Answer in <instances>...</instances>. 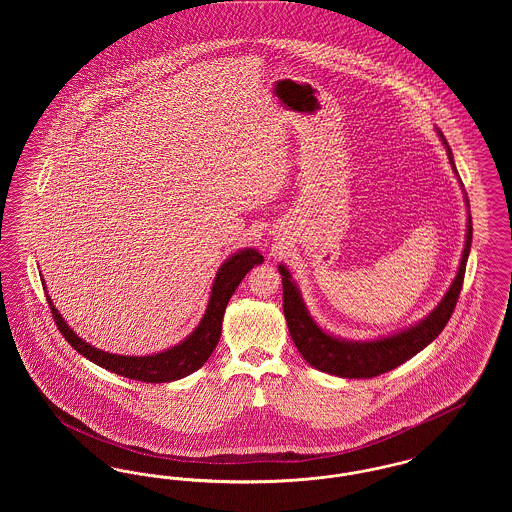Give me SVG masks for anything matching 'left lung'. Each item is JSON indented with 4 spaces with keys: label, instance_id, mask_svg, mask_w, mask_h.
Listing matches in <instances>:
<instances>
[{
    "label": "left lung",
    "instance_id": "obj_1",
    "mask_svg": "<svg viewBox=\"0 0 512 512\" xmlns=\"http://www.w3.org/2000/svg\"><path fill=\"white\" fill-rule=\"evenodd\" d=\"M438 136L447 149V157H449L453 172L457 174L453 151L447 144L445 136L441 134V130H438ZM461 186H463V182H461ZM464 201L468 207L466 194H464ZM470 245H472V217L468 211L461 265H459L453 284L449 286V290L439 301L438 307L428 317L418 320L416 324H411L399 332H393L390 336H384L378 340H341V338L324 332L313 320L311 313L307 311L305 301L301 297L297 284L293 282L290 270L284 265H278V270L282 274V288H284V315H286L290 336H292L297 351L303 355V359L309 365L315 366L322 372L340 376V378H374V376H380L388 370L403 365L416 353H420L426 345H430L432 341L436 340L453 315V309L457 305L459 293L463 288L464 270H466Z\"/></svg>",
    "mask_w": 512,
    "mask_h": 512
}]
</instances>
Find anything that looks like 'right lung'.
<instances>
[{
	"mask_svg": "<svg viewBox=\"0 0 512 512\" xmlns=\"http://www.w3.org/2000/svg\"><path fill=\"white\" fill-rule=\"evenodd\" d=\"M263 261H265L263 255L253 247H244L238 253L230 255L220 265L219 272L213 280V288H211L205 315L199 320L194 332L186 340L176 343L171 349H165L155 355H146V357L115 355V353H107V351H101L98 347L90 345L88 341H84L74 334L73 328L53 307L48 293H46V299H48L49 309L55 318L59 332L82 357H86L88 361L96 363L105 370H111L119 376L130 378V380L147 382V384H165L172 380H180L207 363V359L211 357L213 349L219 343L222 318H224V311H226V305H228L232 293L236 292V288L244 280L245 274L255 265H261ZM42 286L46 290L44 278H42Z\"/></svg>",
	"mask_w": 512,
	"mask_h": 512,
	"instance_id": "add662e5",
	"label": "right lung"
}]
</instances>
